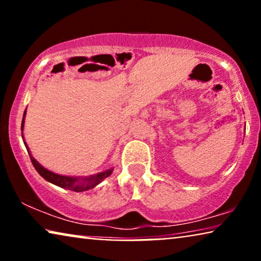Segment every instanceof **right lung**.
Returning a JSON list of instances; mask_svg holds the SVG:
<instances>
[{"instance_id":"add662e5","label":"right lung","mask_w":261,"mask_h":261,"mask_svg":"<svg viewBox=\"0 0 261 261\" xmlns=\"http://www.w3.org/2000/svg\"><path fill=\"white\" fill-rule=\"evenodd\" d=\"M26 114V112H24ZM24 114H23V119H22V123H21V130L23 129V123H24ZM23 138V137H22ZM24 146H26L28 154L31 156V162L33 164V166L35 167V170L38 171V173L40 174L42 178H45L46 180L49 181V183H53L56 185H58L60 188L67 189V190L71 191H76V192H82L85 190H89V189H92L94 187H96L98 183L107 178L108 176H110L113 172V169H110L108 171H105V172H101L96 176H91L89 178H83V179H80V178H73V177H67V176H60V174L53 173L51 171L46 170L45 167H42L40 164H39L37 160H35L33 156H32L30 149H28V146L24 142Z\"/></svg>"}]
</instances>
